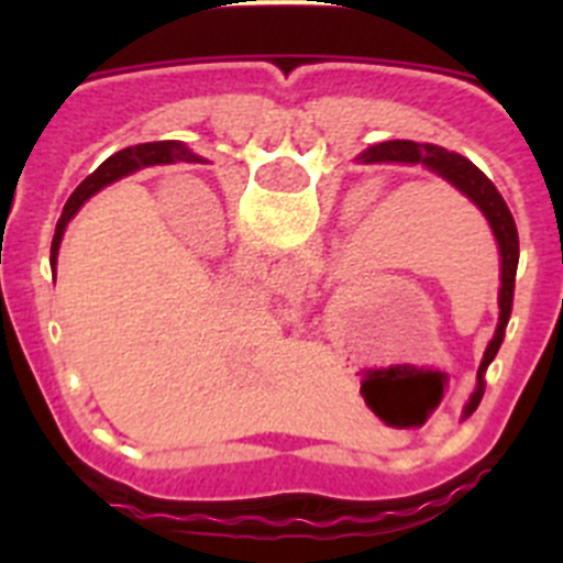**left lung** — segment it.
Instances as JSON below:
<instances>
[{
  "instance_id": "8db88e82",
  "label": "left lung",
  "mask_w": 563,
  "mask_h": 563,
  "mask_svg": "<svg viewBox=\"0 0 563 563\" xmlns=\"http://www.w3.org/2000/svg\"><path fill=\"white\" fill-rule=\"evenodd\" d=\"M363 161H402V163H422L429 166L431 172H437L440 177L451 183V186L460 188L467 200L474 202L485 220L494 228V236L499 242L501 253V290H499V327H496L494 341L487 343L485 357L479 363V372H476V391L471 397V402L465 406V415H474L476 406H479L482 395H485V369L490 366V361L499 352L501 341H505V327L510 321V307H514V285H516V267H519V233H516L514 213L507 208V202L501 200V194L496 191V186L487 180L485 174L474 166L471 161H465L462 154L449 152V148L434 146V143H415V141H395L386 143L380 148H372V152L363 154Z\"/></svg>"
}]
</instances>
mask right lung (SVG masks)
Returning <instances> with one entry per match:
<instances>
[{
	"label": "right lung",
	"mask_w": 563,
	"mask_h": 563,
	"mask_svg": "<svg viewBox=\"0 0 563 563\" xmlns=\"http://www.w3.org/2000/svg\"><path fill=\"white\" fill-rule=\"evenodd\" d=\"M200 157L180 141H157V143H141V146H129L123 152L112 154L109 161H103L96 172L89 174L87 180L73 191V197L67 200L62 211V222L56 228V236H53V262H56L58 245H62V233L64 225L73 220V213L84 206V202L92 197L96 191H101L103 186L114 183L118 177H126V174L137 172V168L146 166H161V163H197Z\"/></svg>",
	"instance_id": "right-lung-1"
}]
</instances>
